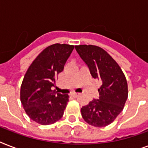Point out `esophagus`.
I'll return each instance as SVG.
<instances>
[{
    "label": "esophagus",
    "mask_w": 148,
    "mask_h": 148,
    "mask_svg": "<svg viewBox=\"0 0 148 148\" xmlns=\"http://www.w3.org/2000/svg\"><path fill=\"white\" fill-rule=\"evenodd\" d=\"M79 95H80L79 93H76V92H73L71 94V95L74 97H77V96H79Z\"/></svg>",
    "instance_id": "34e87169"
}]
</instances>
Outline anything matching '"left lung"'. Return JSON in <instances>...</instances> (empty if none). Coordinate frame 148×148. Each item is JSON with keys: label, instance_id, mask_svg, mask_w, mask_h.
Returning a JSON list of instances; mask_svg holds the SVG:
<instances>
[{"label": "left lung", "instance_id": "obj_1", "mask_svg": "<svg viewBox=\"0 0 148 148\" xmlns=\"http://www.w3.org/2000/svg\"><path fill=\"white\" fill-rule=\"evenodd\" d=\"M75 49L93 77L101 81L98 99L82 107V117L90 125L105 127L111 124L124 108L128 96L126 77L117 63L101 47L84 45L75 46Z\"/></svg>", "mask_w": 148, "mask_h": 148}]
</instances>
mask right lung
<instances>
[{
	"mask_svg": "<svg viewBox=\"0 0 148 148\" xmlns=\"http://www.w3.org/2000/svg\"><path fill=\"white\" fill-rule=\"evenodd\" d=\"M74 45L54 44L46 47L27 71L21 87V101L25 112L42 125L62 117L69 95L52 90L59 73L64 70Z\"/></svg>",
	"mask_w": 148,
	"mask_h": 148,
	"instance_id": "1",
	"label": "right lung"
}]
</instances>
